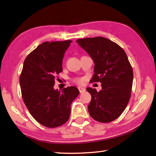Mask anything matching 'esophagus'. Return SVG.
<instances>
[{
    "mask_svg": "<svg viewBox=\"0 0 156 156\" xmlns=\"http://www.w3.org/2000/svg\"><path fill=\"white\" fill-rule=\"evenodd\" d=\"M78 89H79V92H80V93H82V92H85V91H86V89H85V88L83 87H78Z\"/></svg>",
    "mask_w": 156,
    "mask_h": 156,
    "instance_id": "1",
    "label": "esophagus"
}]
</instances>
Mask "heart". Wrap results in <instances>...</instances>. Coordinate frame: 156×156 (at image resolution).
Instances as JSON below:
<instances>
[{"mask_svg":"<svg viewBox=\"0 0 156 156\" xmlns=\"http://www.w3.org/2000/svg\"><path fill=\"white\" fill-rule=\"evenodd\" d=\"M82 79H75V81L76 82H77V83H81V82H82Z\"/></svg>","mask_w":156,"mask_h":156,"instance_id":"obj_1","label":"heart"}]
</instances>
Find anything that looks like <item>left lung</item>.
I'll use <instances>...</instances> for the list:
<instances>
[{
	"label": "left lung",
	"instance_id": "1",
	"mask_svg": "<svg viewBox=\"0 0 156 156\" xmlns=\"http://www.w3.org/2000/svg\"><path fill=\"white\" fill-rule=\"evenodd\" d=\"M79 45L94 62L92 81L101 83L102 90H86L92 96L88 111L94 119L107 123L120 116L130 98L133 70L121 47L104 37L77 39Z\"/></svg>",
	"mask_w": 156,
	"mask_h": 156
}]
</instances>
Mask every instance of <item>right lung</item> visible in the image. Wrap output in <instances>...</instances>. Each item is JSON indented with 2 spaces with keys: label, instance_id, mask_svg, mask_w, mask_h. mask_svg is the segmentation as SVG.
Wrapping results in <instances>:
<instances>
[{
  "label": "right lung",
  "instance_id": "right-lung-1",
  "mask_svg": "<svg viewBox=\"0 0 156 156\" xmlns=\"http://www.w3.org/2000/svg\"><path fill=\"white\" fill-rule=\"evenodd\" d=\"M72 41L44 42L24 60L20 77L23 101L39 124L55 128L68 121L70 105L79 95L75 86L55 90V75L62 71L64 53Z\"/></svg>",
  "mask_w": 156,
  "mask_h": 156
}]
</instances>
